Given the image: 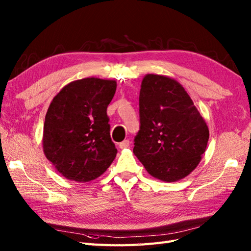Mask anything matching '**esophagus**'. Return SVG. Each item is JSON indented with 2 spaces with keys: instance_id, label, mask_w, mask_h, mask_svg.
I'll use <instances>...</instances> for the list:
<instances>
[{
  "instance_id": "obj_1",
  "label": "esophagus",
  "mask_w": 251,
  "mask_h": 251,
  "mask_svg": "<svg viewBox=\"0 0 251 251\" xmlns=\"http://www.w3.org/2000/svg\"><path fill=\"white\" fill-rule=\"evenodd\" d=\"M128 147H130V141H128L127 139H126V140H124L123 142L119 143V148H120V149H126V148H128Z\"/></svg>"
}]
</instances>
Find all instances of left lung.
I'll return each mask as SVG.
<instances>
[{
  "mask_svg": "<svg viewBox=\"0 0 251 251\" xmlns=\"http://www.w3.org/2000/svg\"><path fill=\"white\" fill-rule=\"evenodd\" d=\"M139 115L133 151L147 172L164 182L188 176L206 150L209 130L185 89L169 76L147 74Z\"/></svg>",
  "mask_w": 251,
  "mask_h": 251,
  "instance_id": "1",
  "label": "left lung"
}]
</instances>
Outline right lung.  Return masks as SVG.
Wrapping results in <instances>:
<instances>
[{
    "label": "right lung",
    "mask_w": 251,
    "mask_h": 251,
    "mask_svg": "<svg viewBox=\"0 0 251 251\" xmlns=\"http://www.w3.org/2000/svg\"><path fill=\"white\" fill-rule=\"evenodd\" d=\"M116 87V80L87 77L69 82L52 100L45 117L43 150L66 179L94 180L115 159L107 108Z\"/></svg>",
    "instance_id": "right-lung-1"
}]
</instances>
